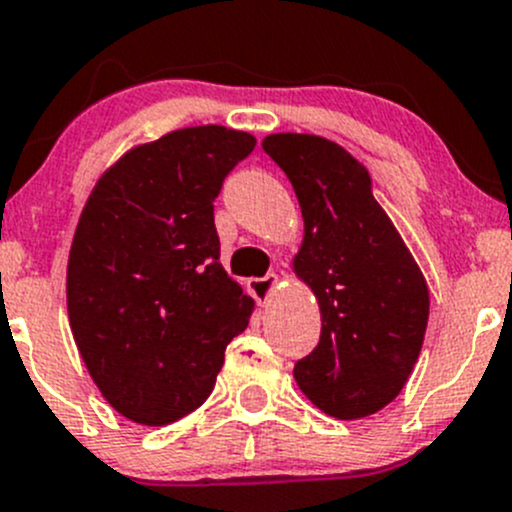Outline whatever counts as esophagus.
I'll use <instances>...</instances> for the list:
<instances>
[{
	"mask_svg": "<svg viewBox=\"0 0 512 512\" xmlns=\"http://www.w3.org/2000/svg\"><path fill=\"white\" fill-rule=\"evenodd\" d=\"M276 286H278L276 273H268V276L263 278H251L249 281V291L254 293L258 303H266V300L273 295V291H276Z\"/></svg>",
	"mask_w": 512,
	"mask_h": 512,
	"instance_id": "34e87169",
	"label": "esophagus"
}]
</instances>
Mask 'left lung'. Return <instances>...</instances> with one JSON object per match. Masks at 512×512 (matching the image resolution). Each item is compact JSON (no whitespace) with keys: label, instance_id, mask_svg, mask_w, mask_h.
I'll return each mask as SVG.
<instances>
[{"label":"left lung","instance_id":"1","mask_svg":"<svg viewBox=\"0 0 512 512\" xmlns=\"http://www.w3.org/2000/svg\"><path fill=\"white\" fill-rule=\"evenodd\" d=\"M263 150L298 197L303 244L293 273L313 291L323 323L318 347L295 362V382L335 419L377 414L419 360L429 323L424 273L374 199L370 172L345 147L276 133Z\"/></svg>","mask_w":512,"mask_h":512}]
</instances>
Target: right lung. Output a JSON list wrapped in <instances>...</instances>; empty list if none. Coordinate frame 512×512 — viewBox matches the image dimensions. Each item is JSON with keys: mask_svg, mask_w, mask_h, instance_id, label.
<instances>
[{"mask_svg": "<svg viewBox=\"0 0 512 512\" xmlns=\"http://www.w3.org/2000/svg\"><path fill=\"white\" fill-rule=\"evenodd\" d=\"M256 138L197 125L130 147L100 175L66 271L71 333L105 402L165 426L207 402L254 298L219 261L214 199Z\"/></svg>", "mask_w": 512, "mask_h": 512, "instance_id": "add662e5", "label": "right lung"}]
</instances>
